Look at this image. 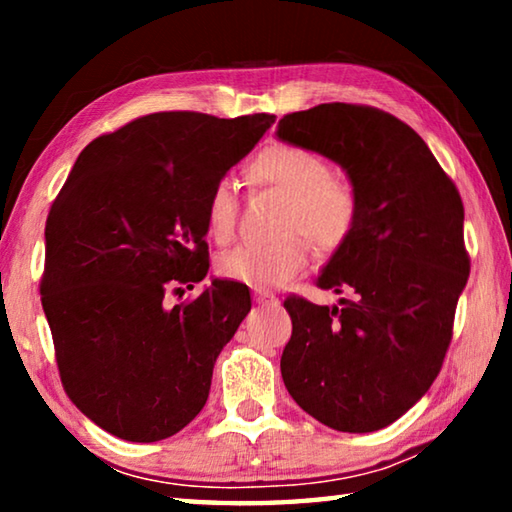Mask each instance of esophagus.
Here are the masks:
<instances>
[{"instance_id":"1","label":"esophagus","mask_w":512,"mask_h":512,"mask_svg":"<svg viewBox=\"0 0 512 512\" xmlns=\"http://www.w3.org/2000/svg\"><path fill=\"white\" fill-rule=\"evenodd\" d=\"M255 300H257V305H262V307H271V305H277V298L273 296V293H268V291H255Z\"/></svg>"}]
</instances>
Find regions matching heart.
I'll list each match as a JSON object with an SVG mask.
<instances>
[{
	"label": "heart",
	"instance_id": "heart-1",
	"mask_svg": "<svg viewBox=\"0 0 512 512\" xmlns=\"http://www.w3.org/2000/svg\"><path fill=\"white\" fill-rule=\"evenodd\" d=\"M246 176L255 185L287 194L280 232L271 244H244L216 262L223 277L250 287H277L296 277L309 262V244L334 253L352 235L359 201L348 180L332 176V167L316 151L296 144H273L248 162ZM207 232L214 241H230L237 225V196L230 180H219L205 203Z\"/></svg>",
	"mask_w": 512,
	"mask_h": 512
}]
</instances>
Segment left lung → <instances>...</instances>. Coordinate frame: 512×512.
I'll return each instance as SVG.
<instances>
[{"instance_id": "left-lung-1", "label": "left lung", "mask_w": 512, "mask_h": 512, "mask_svg": "<svg viewBox=\"0 0 512 512\" xmlns=\"http://www.w3.org/2000/svg\"><path fill=\"white\" fill-rule=\"evenodd\" d=\"M277 137L339 162L359 201L352 235L318 277L348 298L284 300V386L336 431L384 429L429 391L452 343L470 275L461 194L422 137L379 108L320 103L284 115Z\"/></svg>"}]
</instances>
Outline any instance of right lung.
Instances as JSON below:
<instances>
[{
  "instance_id": "right-lung-1",
  "label": "right lung",
  "mask_w": 512,
  "mask_h": 512,
  "mask_svg": "<svg viewBox=\"0 0 512 512\" xmlns=\"http://www.w3.org/2000/svg\"><path fill=\"white\" fill-rule=\"evenodd\" d=\"M275 115L171 110L128 121L81 151L45 225L42 309L69 400L112 436L155 443L207 402L214 361L250 291L207 275L205 203Z\"/></svg>"
}]
</instances>
